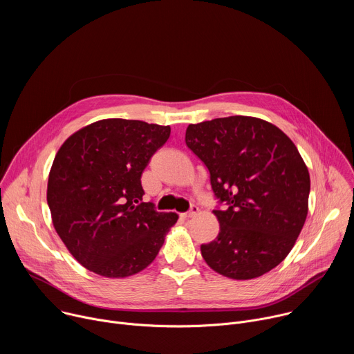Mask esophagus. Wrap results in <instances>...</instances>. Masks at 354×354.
<instances>
[{
	"label": "esophagus",
	"mask_w": 354,
	"mask_h": 354,
	"mask_svg": "<svg viewBox=\"0 0 354 354\" xmlns=\"http://www.w3.org/2000/svg\"><path fill=\"white\" fill-rule=\"evenodd\" d=\"M198 212H200V209H198L197 206H192L187 213H183V214H182V217H183V218H190V217H194Z\"/></svg>",
	"instance_id": "obj_1"
}]
</instances>
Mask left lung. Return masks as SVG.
I'll list each match as a JSON object with an SVG mask.
<instances>
[{
  "label": "left lung",
  "mask_w": 354,
  "mask_h": 354,
  "mask_svg": "<svg viewBox=\"0 0 354 354\" xmlns=\"http://www.w3.org/2000/svg\"><path fill=\"white\" fill-rule=\"evenodd\" d=\"M186 145L205 162L220 232L201 257L234 280L257 279L286 259L308 214L310 172L294 142L250 116L218 118L186 129Z\"/></svg>",
  "instance_id": "1"
}]
</instances>
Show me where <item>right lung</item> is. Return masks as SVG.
I'll list each match as a JSON object with an SVG mask.
<instances>
[{
	"label": "right lung",
	"mask_w": 354,
	"mask_h": 354,
	"mask_svg": "<svg viewBox=\"0 0 354 354\" xmlns=\"http://www.w3.org/2000/svg\"><path fill=\"white\" fill-rule=\"evenodd\" d=\"M171 127L104 119L71 134L47 182L56 232L85 269L124 279L153 263L176 213L142 203L141 175Z\"/></svg>",
	"instance_id": "right-lung-1"
}]
</instances>
